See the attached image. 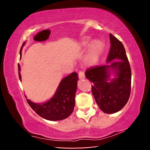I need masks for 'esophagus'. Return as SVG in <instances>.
<instances>
[{
  "mask_svg": "<svg viewBox=\"0 0 150 150\" xmlns=\"http://www.w3.org/2000/svg\"><path fill=\"white\" fill-rule=\"evenodd\" d=\"M85 77V73L82 71H81L79 73V78L80 79H84Z\"/></svg>",
  "mask_w": 150,
  "mask_h": 150,
  "instance_id": "34e87169",
  "label": "esophagus"
}]
</instances>
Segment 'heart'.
Wrapping results in <instances>:
<instances>
[{
	"label": "heart",
	"mask_w": 150,
	"mask_h": 150,
	"mask_svg": "<svg viewBox=\"0 0 150 150\" xmlns=\"http://www.w3.org/2000/svg\"><path fill=\"white\" fill-rule=\"evenodd\" d=\"M79 47L81 50H85L89 47L85 61L88 65H94L99 60L105 47V44L100 40L92 42L91 38L87 37L80 42Z\"/></svg>",
	"instance_id": "heart-1"
}]
</instances>
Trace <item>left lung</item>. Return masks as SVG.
I'll return each mask as SVG.
<instances>
[{"label":"left lung","instance_id":"8db88e82","mask_svg":"<svg viewBox=\"0 0 150 150\" xmlns=\"http://www.w3.org/2000/svg\"><path fill=\"white\" fill-rule=\"evenodd\" d=\"M110 49L104 65L89 68L85 76L93 83L92 93L105 113L120 110L128 102L131 91V69L121 42L110 34ZM115 77L111 79V75Z\"/></svg>","mask_w":150,"mask_h":150}]
</instances>
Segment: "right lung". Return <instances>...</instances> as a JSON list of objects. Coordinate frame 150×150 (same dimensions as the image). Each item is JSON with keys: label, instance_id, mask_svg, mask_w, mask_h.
I'll return each mask as SVG.
<instances>
[{"label": "right lung", "instance_id": "right-lung-1", "mask_svg": "<svg viewBox=\"0 0 150 150\" xmlns=\"http://www.w3.org/2000/svg\"><path fill=\"white\" fill-rule=\"evenodd\" d=\"M25 43L24 42L22 47ZM22 47L20 52V56ZM18 67L19 79L21 81L20 65L18 64ZM77 81V73L73 72L61 81L54 95L49 100L43 103H35L27 99V102L38 115L45 120L57 121L67 118L74 109Z\"/></svg>", "mask_w": 150, "mask_h": 150}]
</instances>
